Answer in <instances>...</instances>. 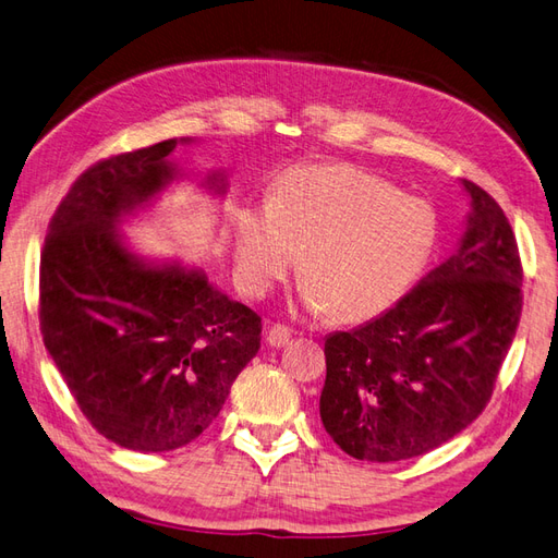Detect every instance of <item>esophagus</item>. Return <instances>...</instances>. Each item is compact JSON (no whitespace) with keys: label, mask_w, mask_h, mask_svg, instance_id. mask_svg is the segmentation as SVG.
Segmentation results:
<instances>
[{"label":"esophagus","mask_w":558,"mask_h":558,"mask_svg":"<svg viewBox=\"0 0 558 558\" xmlns=\"http://www.w3.org/2000/svg\"><path fill=\"white\" fill-rule=\"evenodd\" d=\"M289 338H291V329H289V326H283V324L269 326V331H267V343H269V345L283 348V345L289 343Z\"/></svg>","instance_id":"34e87169"}]
</instances>
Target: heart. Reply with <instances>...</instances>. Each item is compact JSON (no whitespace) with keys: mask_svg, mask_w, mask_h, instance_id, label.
I'll use <instances>...</instances> for the list:
<instances>
[{"mask_svg":"<svg viewBox=\"0 0 558 558\" xmlns=\"http://www.w3.org/2000/svg\"><path fill=\"white\" fill-rule=\"evenodd\" d=\"M438 239L426 201L345 162L298 166L277 182L269 210H248L236 265L251 293H265L303 253L301 298L341 322L390 307L424 269Z\"/></svg>","mask_w":558,"mask_h":558,"instance_id":"b5f03b06","label":"heart"}]
</instances>
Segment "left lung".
<instances>
[{
  "mask_svg": "<svg viewBox=\"0 0 558 558\" xmlns=\"http://www.w3.org/2000/svg\"><path fill=\"white\" fill-rule=\"evenodd\" d=\"M466 234L396 307L324 343L319 416L341 450L400 461L436 450L490 402L523 310V267L499 203L464 180Z\"/></svg>",
  "mask_w": 558,
  "mask_h": 558,
  "instance_id": "8db88e82",
  "label": "left lung"
}]
</instances>
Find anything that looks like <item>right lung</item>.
Here are the masks:
<instances>
[{"label":"right lung","mask_w":558,"mask_h":558,"mask_svg":"<svg viewBox=\"0 0 558 558\" xmlns=\"http://www.w3.org/2000/svg\"><path fill=\"white\" fill-rule=\"evenodd\" d=\"M177 140L94 162L53 213L39 260V331L80 412L134 452L196 440L260 350L255 312L198 269L148 267L116 232L172 177ZM208 186L225 192V177Z\"/></svg>","instance_id":"1"}]
</instances>
